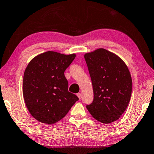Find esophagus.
Instances as JSON below:
<instances>
[{
  "label": "esophagus",
  "instance_id": "esophagus-1",
  "mask_svg": "<svg viewBox=\"0 0 154 154\" xmlns=\"http://www.w3.org/2000/svg\"><path fill=\"white\" fill-rule=\"evenodd\" d=\"M77 96L79 97V99H80V98H81V94H80V93H78V94H77Z\"/></svg>",
  "mask_w": 154,
  "mask_h": 154
}]
</instances>
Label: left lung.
<instances>
[{
	"instance_id": "left-lung-1",
	"label": "left lung",
	"mask_w": 154,
	"mask_h": 154,
	"mask_svg": "<svg viewBox=\"0 0 154 154\" xmlns=\"http://www.w3.org/2000/svg\"><path fill=\"white\" fill-rule=\"evenodd\" d=\"M94 91V100L86 107L96 120L109 124L126 110L132 91L131 74L114 53L99 48L85 54Z\"/></svg>"
}]
</instances>
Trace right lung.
<instances>
[{"mask_svg": "<svg viewBox=\"0 0 154 154\" xmlns=\"http://www.w3.org/2000/svg\"><path fill=\"white\" fill-rule=\"evenodd\" d=\"M75 54L48 51L31 60L25 70L23 94L28 111L38 121L56 123L65 116L79 100L68 91L64 74Z\"/></svg>", "mask_w": 154, "mask_h": 154, "instance_id": "obj_1", "label": "right lung"}]
</instances>
